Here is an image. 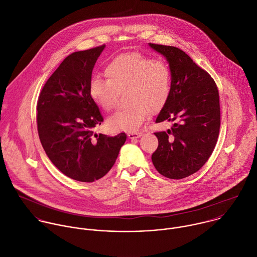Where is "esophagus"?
Here are the masks:
<instances>
[{
    "instance_id": "1",
    "label": "esophagus",
    "mask_w": 257,
    "mask_h": 257,
    "mask_svg": "<svg viewBox=\"0 0 257 257\" xmlns=\"http://www.w3.org/2000/svg\"><path fill=\"white\" fill-rule=\"evenodd\" d=\"M142 135L141 132H131V133H128V137L130 139H136V138H139L140 136Z\"/></svg>"
}]
</instances>
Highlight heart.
Returning a JSON list of instances; mask_svg holds the SVG:
<instances>
[{"label":"heart","mask_w":257,"mask_h":257,"mask_svg":"<svg viewBox=\"0 0 257 257\" xmlns=\"http://www.w3.org/2000/svg\"><path fill=\"white\" fill-rule=\"evenodd\" d=\"M107 79L93 78L89 94L105 111L116 108L118 92L126 90L123 110L108 120L115 131H136L148 112L159 111L167 102L171 91L169 67L138 52L125 53L113 58L105 67Z\"/></svg>","instance_id":"1"}]
</instances>
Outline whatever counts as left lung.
<instances>
[{
  "mask_svg": "<svg viewBox=\"0 0 257 257\" xmlns=\"http://www.w3.org/2000/svg\"><path fill=\"white\" fill-rule=\"evenodd\" d=\"M169 63L171 91L156 118L174 122L171 129L155 132L158 147L152 154L156 170L170 179L197 172L211 156L219 135L220 105L216 83L182 50L149 43Z\"/></svg>",
  "mask_w": 257,
  "mask_h": 257,
  "instance_id": "8db88e82",
  "label": "left lung"
}]
</instances>
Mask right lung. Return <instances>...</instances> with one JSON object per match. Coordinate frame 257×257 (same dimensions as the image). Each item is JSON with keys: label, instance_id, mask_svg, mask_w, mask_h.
Returning <instances> with one entry per match:
<instances>
[{"label": "right lung", "instance_id": "add662e5", "mask_svg": "<svg viewBox=\"0 0 257 257\" xmlns=\"http://www.w3.org/2000/svg\"><path fill=\"white\" fill-rule=\"evenodd\" d=\"M105 45L74 52L64 59L42 88L37 103L41 144L66 176L93 182L114 165L126 134H95L103 117L89 94L94 65Z\"/></svg>", "mask_w": 257, "mask_h": 257}]
</instances>
